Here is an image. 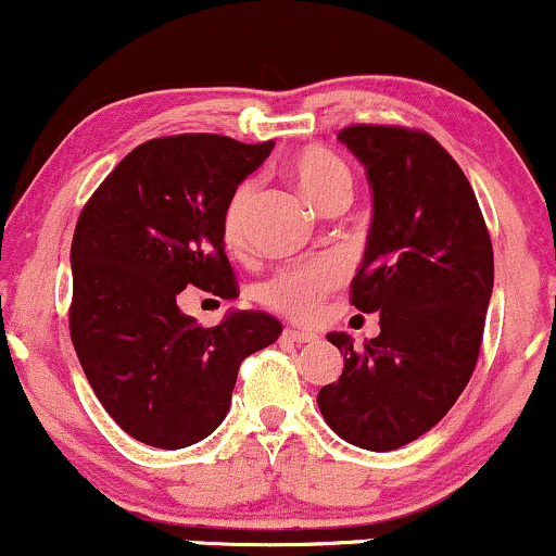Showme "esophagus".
Segmentation results:
<instances>
[{"label":"esophagus","mask_w":556,"mask_h":556,"mask_svg":"<svg viewBox=\"0 0 556 556\" xmlns=\"http://www.w3.org/2000/svg\"><path fill=\"white\" fill-rule=\"evenodd\" d=\"M282 337H285V340L298 342V344H303V342H316V340H318L314 331H303V329H285Z\"/></svg>","instance_id":"1"}]
</instances>
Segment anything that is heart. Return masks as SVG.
<instances>
[{
	"label": "heart",
	"mask_w": 556,
	"mask_h": 556,
	"mask_svg": "<svg viewBox=\"0 0 556 556\" xmlns=\"http://www.w3.org/2000/svg\"><path fill=\"white\" fill-rule=\"evenodd\" d=\"M287 175L298 185V190L308 198L318 212H331V208H344L353 193V177L344 167L342 159L329 154L327 149L298 151L287 162ZM253 203V182H242L229 195L225 216H222V238L229 251L240 253L245 248V225L248 208ZM342 279V264L337 258H316L295 264L290 269L279 271L261 287V300L271 305L279 314H287L298 321H311L321 311V300L334 285Z\"/></svg>",
	"instance_id": "heart-1"
}]
</instances>
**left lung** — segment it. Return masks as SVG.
I'll return each mask as SVG.
<instances>
[{
    "instance_id": "left-lung-1",
    "label": "left lung",
    "mask_w": 556,
    "mask_h": 556,
    "mask_svg": "<svg viewBox=\"0 0 556 556\" xmlns=\"http://www.w3.org/2000/svg\"><path fill=\"white\" fill-rule=\"evenodd\" d=\"M374 198L353 305L379 314V337L327 340L342 376L321 387L318 410L344 442L389 452L446 416L473 374L494 290V251L468 177L431 136L353 125L340 132Z\"/></svg>"
}]
</instances>
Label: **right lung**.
I'll list each match as a JSON object with an SVG mask.
<instances>
[{
    "label": "right lung",
    "instance_id": "right-lung-1",
    "mask_svg": "<svg viewBox=\"0 0 556 556\" xmlns=\"http://www.w3.org/2000/svg\"><path fill=\"white\" fill-rule=\"evenodd\" d=\"M271 149L214 132L146 140L83 206L70 337L96 397L138 442L182 450L206 439L240 363L282 334L264 311H229L206 329L177 303L185 287L238 298L222 216Z\"/></svg>",
    "mask_w": 556,
    "mask_h": 556
}]
</instances>
